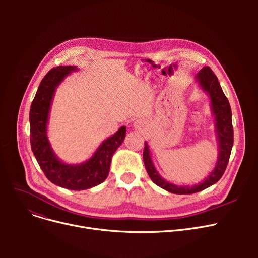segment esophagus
I'll use <instances>...</instances> for the list:
<instances>
[{
	"instance_id": "esophagus-1",
	"label": "esophagus",
	"mask_w": 258,
	"mask_h": 258,
	"mask_svg": "<svg viewBox=\"0 0 258 258\" xmlns=\"http://www.w3.org/2000/svg\"><path fill=\"white\" fill-rule=\"evenodd\" d=\"M134 127L138 131H144L147 127V123L143 119H137L134 122Z\"/></svg>"
}]
</instances>
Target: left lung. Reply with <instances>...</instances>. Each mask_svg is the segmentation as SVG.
I'll return each instance as SVG.
<instances>
[{"mask_svg":"<svg viewBox=\"0 0 258 258\" xmlns=\"http://www.w3.org/2000/svg\"><path fill=\"white\" fill-rule=\"evenodd\" d=\"M196 81L203 92L207 94L210 99V107L214 116V126L218 140V161L212 171L207 178L196 185H175L163 179L155 167L152 159L150 146L145 142L143 151V161L146 171L152 181L159 187L165 189L166 191L175 195H191L210 187L218 182L224 174L228 165L230 154L233 146V126H232V113L230 103L225 96L221 88L218 77L209 67H205L197 74Z\"/></svg>","mask_w":258,"mask_h":258,"instance_id":"left-lung-1","label":"left lung"}]
</instances>
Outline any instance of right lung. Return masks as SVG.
<instances>
[{
    "mask_svg": "<svg viewBox=\"0 0 258 258\" xmlns=\"http://www.w3.org/2000/svg\"><path fill=\"white\" fill-rule=\"evenodd\" d=\"M77 70L76 66H59L51 69L40 81L30 107V143L37 163L49 181L71 190H85L101 184L107 178L112 157L123 142L126 127L121 126L105 139L83 163L68 164L57 158L47 135L51 104L57 87L68 75Z\"/></svg>",
    "mask_w": 258,
    "mask_h": 258,
    "instance_id": "right-lung-1",
    "label": "right lung"
}]
</instances>
